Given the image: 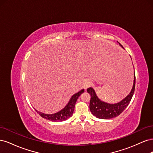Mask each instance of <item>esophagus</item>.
<instances>
[{
  "mask_svg": "<svg viewBox=\"0 0 153 153\" xmlns=\"http://www.w3.org/2000/svg\"><path fill=\"white\" fill-rule=\"evenodd\" d=\"M92 85V81L90 80H86L84 83V87L85 89H87V88H89Z\"/></svg>",
  "mask_w": 153,
  "mask_h": 153,
  "instance_id": "obj_1",
  "label": "esophagus"
}]
</instances>
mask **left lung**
<instances>
[{
	"label": "left lung",
	"instance_id": "1",
	"mask_svg": "<svg viewBox=\"0 0 153 153\" xmlns=\"http://www.w3.org/2000/svg\"><path fill=\"white\" fill-rule=\"evenodd\" d=\"M119 44L122 48L123 46ZM135 87V74L134 72L133 85L129 94L119 103L115 104H110L100 100L97 96L93 88L89 87L87 89L88 93L91 94V100L89 103V108L91 113L96 117L102 119H112L118 116L121 114L124 110L126 108L132 98Z\"/></svg>",
	"mask_w": 153,
	"mask_h": 153
}]
</instances>
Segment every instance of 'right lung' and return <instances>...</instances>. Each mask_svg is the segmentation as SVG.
Here are the masks:
<instances>
[{
  "label": "right lung",
  "instance_id": "add662e5",
  "mask_svg": "<svg viewBox=\"0 0 153 153\" xmlns=\"http://www.w3.org/2000/svg\"><path fill=\"white\" fill-rule=\"evenodd\" d=\"M84 92V89H82L81 91L77 92V93L71 96L70 100L69 101L68 103L66 105L65 107H64L63 109H62L61 111H59V112L55 114H46L42 112H40L37 110H36V111L43 118L49 120V121H51L60 122V121H65V120L69 119V117H71L72 116L74 110H75V106L77 101V99Z\"/></svg>",
  "mask_w": 153,
  "mask_h": 153
}]
</instances>
